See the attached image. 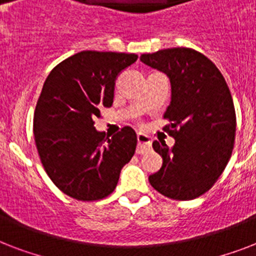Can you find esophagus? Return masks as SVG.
Listing matches in <instances>:
<instances>
[{"label":"esophagus","instance_id":"obj_1","mask_svg":"<svg viewBox=\"0 0 256 256\" xmlns=\"http://www.w3.org/2000/svg\"><path fill=\"white\" fill-rule=\"evenodd\" d=\"M136 140H138V148H136V152L142 154V152H148L152 148V138L144 132H138L136 134Z\"/></svg>","mask_w":256,"mask_h":256}]
</instances>
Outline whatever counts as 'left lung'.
Here are the masks:
<instances>
[{"mask_svg": "<svg viewBox=\"0 0 256 256\" xmlns=\"http://www.w3.org/2000/svg\"><path fill=\"white\" fill-rule=\"evenodd\" d=\"M140 61L168 76L171 104L164 118L174 146L152 142L164 164L148 176L160 194L191 200L214 186L232 154L234 102L226 80L212 62L190 48H172L142 54Z\"/></svg>", "mask_w": 256, "mask_h": 256, "instance_id": "8db88e82", "label": "left lung"}]
</instances>
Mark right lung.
Returning <instances> with one entry per match:
<instances>
[{
	"label": "right lung",
	"instance_id": "right-lung-1",
	"mask_svg": "<svg viewBox=\"0 0 256 256\" xmlns=\"http://www.w3.org/2000/svg\"><path fill=\"white\" fill-rule=\"evenodd\" d=\"M136 54L85 50L58 64L46 78L34 112L33 132L46 174L70 198L92 202L112 194L136 148L132 128L110 138L94 118L110 108L116 80Z\"/></svg>",
	"mask_w": 256,
	"mask_h": 256
}]
</instances>
